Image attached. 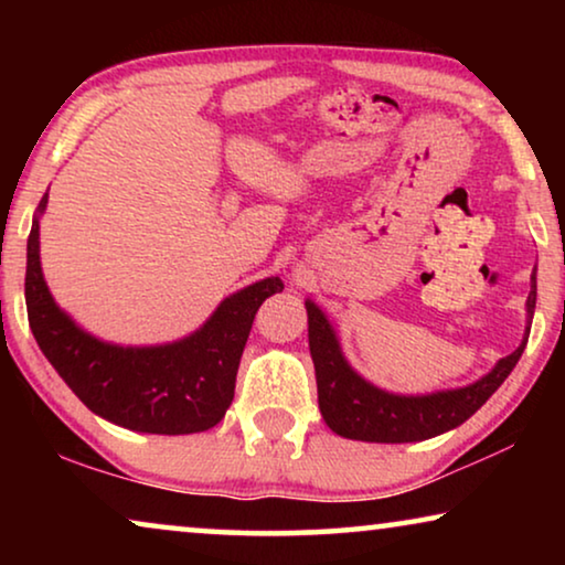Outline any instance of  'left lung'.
Returning <instances> with one entry per match:
<instances>
[{
    "label": "left lung",
    "instance_id": "left-lung-1",
    "mask_svg": "<svg viewBox=\"0 0 565 565\" xmlns=\"http://www.w3.org/2000/svg\"><path fill=\"white\" fill-rule=\"evenodd\" d=\"M537 300V280L532 275V290L527 296V316L532 323ZM308 311V347L316 367V388H319V408L323 422L331 431L347 439L362 443H419L443 435L447 429L460 427L470 419L493 391L507 381L516 360L522 358L527 334L512 354L497 362L489 375L473 385L458 391L431 393V396H393L354 373L342 358L334 329L329 327L327 316L306 300Z\"/></svg>",
    "mask_w": 565,
    "mask_h": 565
}]
</instances>
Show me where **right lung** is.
I'll use <instances>...</instances> for the list:
<instances>
[{"mask_svg":"<svg viewBox=\"0 0 565 565\" xmlns=\"http://www.w3.org/2000/svg\"><path fill=\"white\" fill-rule=\"evenodd\" d=\"M49 198L38 211H45ZM285 288L280 277L223 300L205 327L164 347H115L84 334L53 303L41 273L38 221L28 238L25 303L33 337L89 412L149 435H195L215 427L234 401L236 373L254 316Z\"/></svg>","mask_w":565,"mask_h":565,"instance_id":"add662e5","label":"right lung"}]
</instances>
